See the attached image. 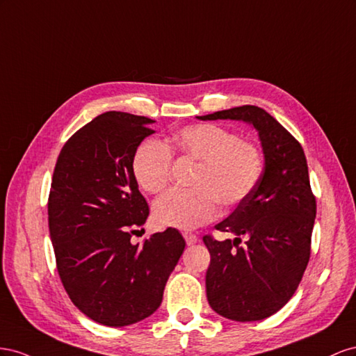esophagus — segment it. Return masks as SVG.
<instances>
[{
    "label": "esophagus",
    "instance_id": "esophagus-1",
    "mask_svg": "<svg viewBox=\"0 0 356 356\" xmlns=\"http://www.w3.org/2000/svg\"><path fill=\"white\" fill-rule=\"evenodd\" d=\"M184 237H185V240H186V243H188V246L195 245V243L198 241V237H197L195 234H191V232H185Z\"/></svg>",
    "mask_w": 356,
    "mask_h": 356
}]
</instances>
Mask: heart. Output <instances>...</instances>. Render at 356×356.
Listing matches in <instances>:
<instances>
[{"label": "heart", "mask_w": 356, "mask_h": 356, "mask_svg": "<svg viewBox=\"0 0 356 356\" xmlns=\"http://www.w3.org/2000/svg\"><path fill=\"white\" fill-rule=\"evenodd\" d=\"M171 154L197 162L191 179L192 191H170L154 204V219L161 227L192 229L211 220L218 202L234 207L257 188L262 175L259 149L238 140L219 125L200 124L179 129L165 145L146 140L133 156V176L149 194H159L168 185Z\"/></svg>", "instance_id": "obj_1"}]
</instances>
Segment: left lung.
Here are the masks:
<instances>
[{
    "label": "left lung",
    "mask_w": 356,
    "mask_h": 356,
    "mask_svg": "<svg viewBox=\"0 0 356 356\" xmlns=\"http://www.w3.org/2000/svg\"><path fill=\"white\" fill-rule=\"evenodd\" d=\"M200 120H240L257 129L264 168L257 188L215 227L234 240L202 241L210 252L206 291L220 316L252 322L279 312L297 291L310 258L316 218L304 150L264 108L241 106L197 116ZM240 236L247 245L238 247Z\"/></svg>",
    "instance_id": "1"
}]
</instances>
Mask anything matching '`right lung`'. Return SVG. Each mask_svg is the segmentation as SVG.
<instances>
[{
  "mask_svg": "<svg viewBox=\"0 0 356 356\" xmlns=\"http://www.w3.org/2000/svg\"><path fill=\"white\" fill-rule=\"evenodd\" d=\"M154 119L107 111L64 145L49 195V232L60 282L74 306L107 327L150 316L185 240L176 228L131 241L149 206L133 176V156Z\"/></svg>",
  "mask_w": 356,
  "mask_h": 356,
  "instance_id": "right-lung-1",
  "label": "right lung"
}]
</instances>
